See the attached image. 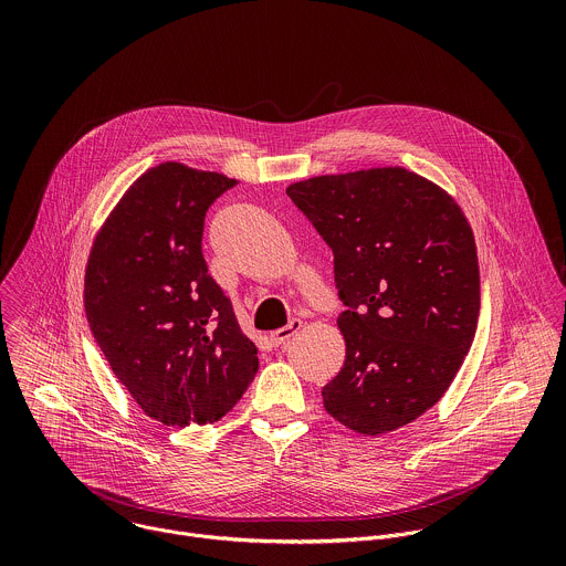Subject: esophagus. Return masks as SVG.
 Instances as JSON below:
<instances>
[{
	"label": "esophagus",
	"mask_w": 566,
	"mask_h": 566,
	"mask_svg": "<svg viewBox=\"0 0 566 566\" xmlns=\"http://www.w3.org/2000/svg\"><path fill=\"white\" fill-rule=\"evenodd\" d=\"M300 329H302V322H300V319H291L286 327L275 329V332L271 334V343H273V345H286Z\"/></svg>",
	"instance_id": "esophagus-1"
}]
</instances>
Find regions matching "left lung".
Instances as JSON below:
<instances>
[{
  "label": "left lung",
  "mask_w": 566,
  "mask_h": 566,
  "mask_svg": "<svg viewBox=\"0 0 566 566\" xmlns=\"http://www.w3.org/2000/svg\"><path fill=\"white\" fill-rule=\"evenodd\" d=\"M286 195L334 251L347 306L345 363L322 387L325 410L365 437L412 423L448 391L476 332L479 264L463 210L406 168L311 177Z\"/></svg>",
  "instance_id": "1"
}]
</instances>
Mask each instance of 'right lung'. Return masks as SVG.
<instances>
[{
  "instance_id": "obj_1",
  "label": "right lung",
  "mask_w": 566,
  "mask_h": 566,
  "mask_svg": "<svg viewBox=\"0 0 566 566\" xmlns=\"http://www.w3.org/2000/svg\"><path fill=\"white\" fill-rule=\"evenodd\" d=\"M234 184L177 160L154 166L125 190L90 251L94 338L136 406L164 426L219 421L260 367L201 253L206 210Z\"/></svg>"
}]
</instances>
